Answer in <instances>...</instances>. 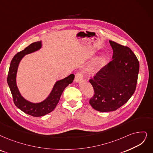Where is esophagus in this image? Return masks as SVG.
I'll return each mask as SVG.
<instances>
[{
  "instance_id": "esophagus-1",
  "label": "esophagus",
  "mask_w": 153,
  "mask_h": 153,
  "mask_svg": "<svg viewBox=\"0 0 153 153\" xmlns=\"http://www.w3.org/2000/svg\"><path fill=\"white\" fill-rule=\"evenodd\" d=\"M83 78V73L81 71H78L76 73L75 77V81L76 82H80Z\"/></svg>"
}]
</instances>
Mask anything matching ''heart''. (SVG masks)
I'll list each match as a JSON object with an SVG mask.
<instances>
[{
  "label": "heart",
  "mask_w": 153,
  "mask_h": 153,
  "mask_svg": "<svg viewBox=\"0 0 153 153\" xmlns=\"http://www.w3.org/2000/svg\"><path fill=\"white\" fill-rule=\"evenodd\" d=\"M103 58H100L99 59H98L94 64H93L88 68V71L89 73H95L98 69L99 68L100 66L103 63Z\"/></svg>",
  "instance_id": "b5f03b06"
}]
</instances>
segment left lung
I'll use <instances>...</instances> for the list:
<instances>
[{"instance_id": "1", "label": "left lung", "mask_w": 153, "mask_h": 153, "mask_svg": "<svg viewBox=\"0 0 153 153\" xmlns=\"http://www.w3.org/2000/svg\"><path fill=\"white\" fill-rule=\"evenodd\" d=\"M112 61L89 80L94 94L89 103L99 112L114 111L124 105L136 90L139 61L129 48L109 41Z\"/></svg>"}]
</instances>
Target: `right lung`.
Masks as SVG:
<instances>
[{
    "label": "right lung",
    "mask_w": 153,
    "mask_h": 153,
    "mask_svg": "<svg viewBox=\"0 0 153 153\" xmlns=\"http://www.w3.org/2000/svg\"><path fill=\"white\" fill-rule=\"evenodd\" d=\"M41 46V41L35 42L29 45L24 50L17 53L11 61L7 76V83L13 97L14 104L22 112L33 117H41L52 112L57 105L63 90L73 82L75 78L74 75L71 74L62 80L57 81L50 95L41 102L32 103L24 99L21 95L16 84L18 66L26 54L39 50Z\"/></svg>",
    "instance_id": "add662e5"
}]
</instances>
